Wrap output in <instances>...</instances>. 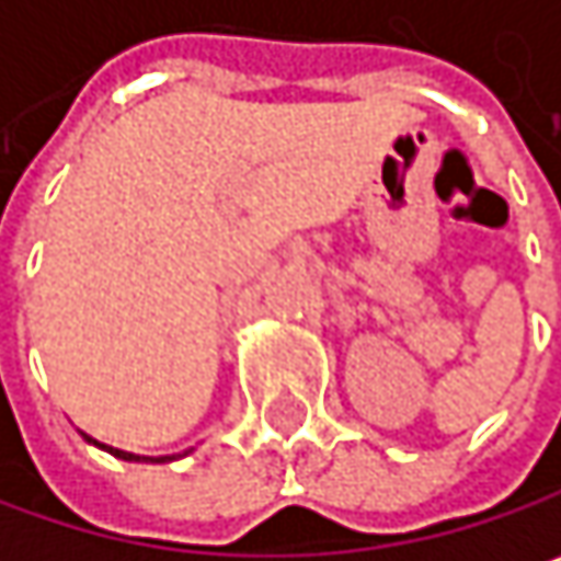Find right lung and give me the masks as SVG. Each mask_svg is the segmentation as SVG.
I'll list each match as a JSON object with an SVG mask.
<instances>
[{
  "label": "right lung",
  "mask_w": 561,
  "mask_h": 561,
  "mask_svg": "<svg viewBox=\"0 0 561 561\" xmlns=\"http://www.w3.org/2000/svg\"><path fill=\"white\" fill-rule=\"evenodd\" d=\"M90 445H96V448H103V451H110L113 458H123V461H174V458H181V455H165V458H146V455H133V451H123V448H110V445H103V442H96V438H90V435H83ZM191 451V448H187ZM184 451V455H187Z\"/></svg>",
  "instance_id": "add662e5"
}]
</instances>
